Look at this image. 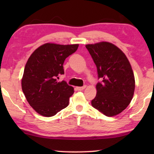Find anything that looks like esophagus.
Returning a JSON list of instances; mask_svg holds the SVG:
<instances>
[{"label": "esophagus", "mask_w": 154, "mask_h": 154, "mask_svg": "<svg viewBox=\"0 0 154 154\" xmlns=\"http://www.w3.org/2000/svg\"><path fill=\"white\" fill-rule=\"evenodd\" d=\"M86 88V85H84V86H82V87H77L76 89L78 90H83L85 89V88Z\"/></svg>", "instance_id": "34e87169"}]
</instances>
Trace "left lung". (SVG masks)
<instances>
[{"label":"left lung","mask_w":154,"mask_h":154,"mask_svg":"<svg viewBox=\"0 0 154 154\" xmlns=\"http://www.w3.org/2000/svg\"><path fill=\"white\" fill-rule=\"evenodd\" d=\"M97 69V94L92 106L106 116L127 108L133 97L135 81L125 54L113 44L100 42L85 45Z\"/></svg>","instance_id":"1"}]
</instances>
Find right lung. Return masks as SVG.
<instances>
[{
  "mask_svg": "<svg viewBox=\"0 0 154 154\" xmlns=\"http://www.w3.org/2000/svg\"><path fill=\"white\" fill-rule=\"evenodd\" d=\"M79 44L45 43L31 54L25 66L22 88L27 102L38 113L53 116L69 105L73 88L58 82L64 74V60L76 51Z\"/></svg>",
  "mask_w": 154,
  "mask_h": 154,
  "instance_id": "add662e5",
  "label": "right lung"
}]
</instances>
